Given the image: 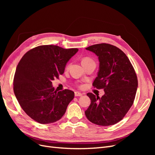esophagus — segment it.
Returning a JSON list of instances; mask_svg holds the SVG:
<instances>
[{
    "label": "esophagus",
    "mask_w": 155,
    "mask_h": 155,
    "mask_svg": "<svg viewBox=\"0 0 155 155\" xmlns=\"http://www.w3.org/2000/svg\"><path fill=\"white\" fill-rule=\"evenodd\" d=\"M74 94H75V96H81L83 95L81 93L79 92H75Z\"/></svg>",
    "instance_id": "34e87169"
}]
</instances>
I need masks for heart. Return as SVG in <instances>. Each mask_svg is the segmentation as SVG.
<instances>
[{"mask_svg":"<svg viewBox=\"0 0 155 155\" xmlns=\"http://www.w3.org/2000/svg\"><path fill=\"white\" fill-rule=\"evenodd\" d=\"M92 61V59H91L90 58H84L82 59L81 63H86V62H88V61Z\"/></svg>","mask_w":155,"mask_h":155,"instance_id":"obj_1","label":"heart"}]
</instances>
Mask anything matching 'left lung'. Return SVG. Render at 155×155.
I'll return each mask as SVG.
<instances>
[{
	"label": "left lung",
	"mask_w": 155,
	"mask_h": 155,
	"mask_svg": "<svg viewBox=\"0 0 155 155\" xmlns=\"http://www.w3.org/2000/svg\"><path fill=\"white\" fill-rule=\"evenodd\" d=\"M86 50L98 57L99 70L92 85L104 88L105 94L100 97L87 94L91 102L85 115L94 124L114 125L123 119L133 104L138 88L137 74L127 56L115 46L97 44Z\"/></svg>",
	"instance_id": "1"
}]
</instances>
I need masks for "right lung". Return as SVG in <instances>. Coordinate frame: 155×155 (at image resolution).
Listing matches in <instances>:
<instances>
[{
	"label": "right lung",
	"mask_w": 155,
	"mask_h": 155,
	"mask_svg": "<svg viewBox=\"0 0 155 155\" xmlns=\"http://www.w3.org/2000/svg\"><path fill=\"white\" fill-rule=\"evenodd\" d=\"M78 51L56 45H42L23 55L16 68L13 91L22 109L41 124L62 118L74 97L68 89L56 92L51 81L64 73L67 62Z\"/></svg>",
	"instance_id": "1"
}]
</instances>
